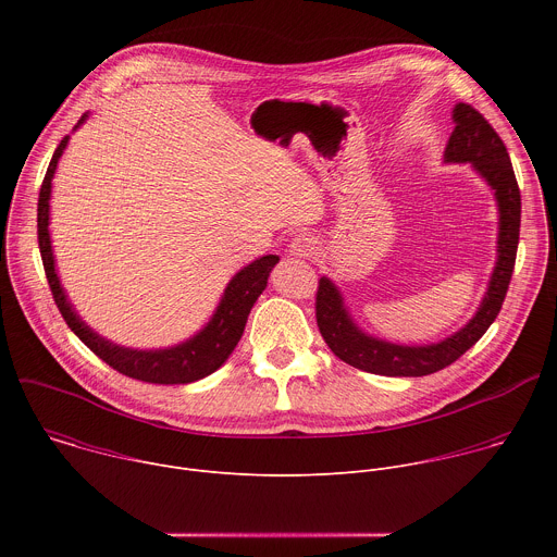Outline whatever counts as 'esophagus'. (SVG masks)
Segmentation results:
<instances>
[{"instance_id": "1", "label": "esophagus", "mask_w": 557, "mask_h": 557, "mask_svg": "<svg viewBox=\"0 0 557 557\" xmlns=\"http://www.w3.org/2000/svg\"><path fill=\"white\" fill-rule=\"evenodd\" d=\"M288 253L295 258H312L317 253V243L308 235H297L288 245Z\"/></svg>"}]
</instances>
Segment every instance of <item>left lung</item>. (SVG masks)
<instances>
[{
    "label": "left lung",
    "mask_w": 557,
    "mask_h": 557,
    "mask_svg": "<svg viewBox=\"0 0 557 557\" xmlns=\"http://www.w3.org/2000/svg\"><path fill=\"white\" fill-rule=\"evenodd\" d=\"M454 132L445 145L443 163L471 165L494 191L498 207V247L496 264L471 320L434 344H394L368 335L350 314L339 286L331 277L320 280L317 288V326L329 348L346 363L383 376H425L438 372L465 355L479 342L498 317L518 251L520 235V189L509 161V153L500 136L467 103H456L451 110Z\"/></svg>",
    "instance_id": "left-lung-1"
}]
</instances>
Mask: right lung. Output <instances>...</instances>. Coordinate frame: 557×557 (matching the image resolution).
I'll list each match as a JSON object with an SVG mask.
<instances>
[{
	"instance_id": "right-lung-1",
	"label": "right lung",
	"mask_w": 557,
	"mask_h": 557,
	"mask_svg": "<svg viewBox=\"0 0 557 557\" xmlns=\"http://www.w3.org/2000/svg\"><path fill=\"white\" fill-rule=\"evenodd\" d=\"M90 114H84L82 121L74 125V129L82 127ZM70 136H65L52 153V161L48 165L39 202H37V233H39V251L46 269V277L54 297L59 312L63 314L70 331L82 339L97 357H101L108 366L123 372L125 376L147 381V383H161V385H178V383H194L198 379L209 376L215 372L233 352V348L240 342L249 312L262 290L269 284V275L273 267L280 262L277 256H262L237 271L209 317V322L189 339L168 346V348H127L114 344L92 331L72 306L61 286L57 262L52 253V237H50V196H52V178L57 165L67 147Z\"/></svg>"
}]
</instances>
